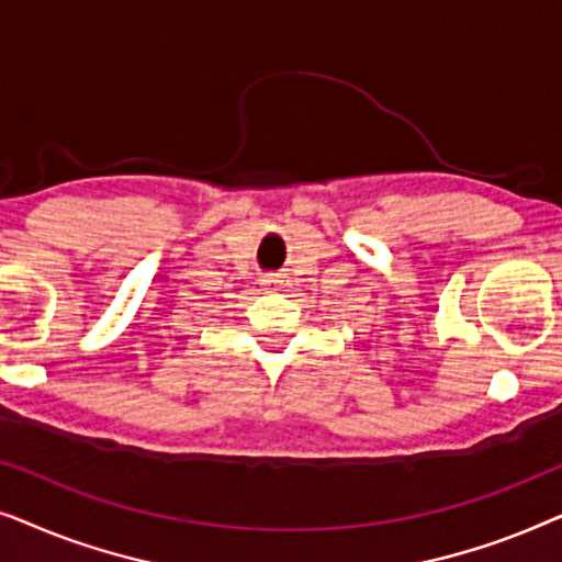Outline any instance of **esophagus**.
<instances>
[{"label":"esophagus","instance_id":"1","mask_svg":"<svg viewBox=\"0 0 562 562\" xmlns=\"http://www.w3.org/2000/svg\"><path fill=\"white\" fill-rule=\"evenodd\" d=\"M260 283H263L266 291H279L283 286V276L281 273H268L260 279Z\"/></svg>","mask_w":562,"mask_h":562}]
</instances>
